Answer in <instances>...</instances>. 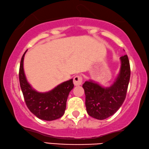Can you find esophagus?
<instances>
[{"label": "esophagus", "instance_id": "esophagus-1", "mask_svg": "<svg viewBox=\"0 0 149 149\" xmlns=\"http://www.w3.org/2000/svg\"><path fill=\"white\" fill-rule=\"evenodd\" d=\"M83 81V77L81 75H75L74 78V84L75 85H81Z\"/></svg>", "mask_w": 149, "mask_h": 149}]
</instances>
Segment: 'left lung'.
Returning <instances> with one entry per match:
<instances>
[{
    "mask_svg": "<svg viewBox=\"0 0 149 149\" xmlns=\"http://www.w3.org/2000/svg\"><path fill=\"white\" fill-rule=\"evenodd\" d=\"M120 61V73L110 87H103L91 80L83 85L86 110L90 116L104 120L115 114L124 102L131 74L127 55L121 56Z\"/></svg>",
    "mask_w": 149,
    "mask_h": 149,
    "instance_id": "8db88e82",
    "label": "left lung"
}]
</instances>
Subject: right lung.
Masks as SVG:
<instances>
[{
  "label": "right lung",
  "instance_id": "obj_1",
  "mask_svg": "<svg viewBox=\"0 0 149 149\" xmlns=\"http://www.w3.org/2000/svg\"><path fill=\"white\" fill-rule=\"evenodd\" d=\"M26 52L27 50L20 62L19 79L27 107L41 120L52 121L58 119L64 114L68 97L74 88L73 79L62 83L49 92H37L27 82L24 73V59Z\"/></svg>",
  "mask_w": 149,
  "mask_h": 149
}]
</instances>
